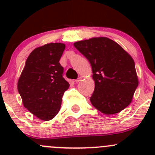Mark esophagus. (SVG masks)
<instances>
[{
	"mask_svg": "<svg viewBox=\"0 0 155 155\" xmlns=\"http://www.w3.org/2000/svg\"><path fill=\"white\" fill-rule=\"evenodd\" d=\"M81 79H82V77H79V78H78L77 79H76V80H75V82H76V83H78V82H79L81 81Z\"/></svg>",
	"mask_w": 155,
	"mask_h": 155,
	"instance_id": "1",
	"label": "esophagus"
}]
</instances>
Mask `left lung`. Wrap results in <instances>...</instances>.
<instances>
[{
    "label": "left lung",
    "instance_id": "8db88e82",
    "mask_svg": "<svg viewBox=\"0 0 155 155\" xmlns=\"http://www.w3.org/2000/svg\"><path fill=\"white\" fill-rule=\"evenodd\" d=\"M74 46L89 61L95 87L91 103L106 115L122 111L138 86L135 63L120 45L107 37L76 42Z\"/></svg>",
    "mask_w": 155,
    "mask_h": 155
}]
</instances>
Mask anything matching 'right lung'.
Here are the masks:
<instances>
[{
  "mask_svg": "<svg viewBox=\"0 0 155 155\" xmlns=\"http://www.w3.org/2000/svg\"><path fill=\"white\" fill-rule=\"evenodd\" d=\"M65 45L60 43L36 48L28 57L18 79L23 105L43 121H49L58 113L62 97L70 86L59 63Z\"/></svg>",
  "mask_w": 155,
  "mask_h": 155,
  "instance_id": "1",
  "label": "right lung"
}]
</instances>
